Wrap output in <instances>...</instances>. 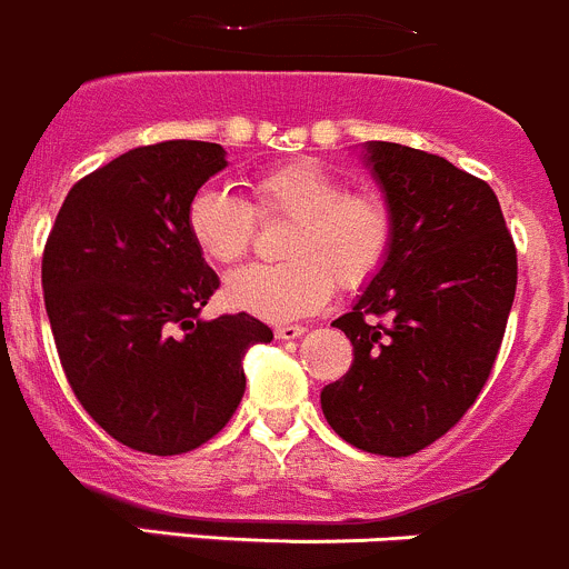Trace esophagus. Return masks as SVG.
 Returning <instances> with one entry per match:
<instances>
[{
    "mask_svg": "<svg viewBox=\"0 0 569 569\" xmlns=\"http://www.w3.org/2000/svg\"><path fill=\"white\" fill-rule=\"evenodd\" d=\"M277 340H296V337L303 335V326H277Z\"/></svg>",
    "mask_w": 569,
    "mask_h": 569,
    "instance_id": "obj_1",
    "label": "esophagus"
}]
</instances>
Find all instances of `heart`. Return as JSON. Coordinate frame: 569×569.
<instances>
[{
	"label": "heart",
	"instance_id": "heart-1",
	"mask_svg": "<svg viewBox=\"0 0 569 569\" xmlns=\"http://www.w3.org/2000/svg\"><path fill=\"white\" fill-rule=\"evenodd\" d=\"M257 221H290L279 266H251L229 277L234 309L271 323H292L326 307L335 284L359 290L392 257L398 212L379 188H348L340 173L298 160L249 179V201L207 184L188 201L184 227L210 266L229 268L249 254Z\"/></svg>",
	"mask_w": 569,
	"mask_h": 569
}]
</instances>
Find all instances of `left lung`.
Returning a JSON list of instances; mask_svg holds the SVG:
<instances>
[{"mask_svg": "<svg viewBox=\"0 0 569 569\" xmlns=\"http://www.w3.org/2000/svg\"><path fill=\"white\" fill-rule=\"evenodd\" d=\"M370 166L398 212L392 257L331 326L351 368L320 390L331 429L379 457H412L487 385L517 290V249L483 179L446 157L376 140Z\"/></svg>", "mask_w": 569, "mask_h": 569, "instance_id": "left-lung-1", "label": "left lung"}]
</instances>
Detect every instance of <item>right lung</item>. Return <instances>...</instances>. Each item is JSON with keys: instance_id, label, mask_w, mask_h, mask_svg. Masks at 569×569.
<instances>
[{"instance_id": "1", "label": "right lung", "mask_w": 569, "mask_h": 569, "mask_svg": "<svg viewBox=\"0 0 569 569\" xmlns=\"http://www.w3.org/2000/svg\"><path fill=\"white\" fill-rule=\"evenodd\" d=\"M223 166L204 140L129 149L69 190L43 246V303L77 401L151 457L212 440L243 398V353L273 340L246 312L199 320L221 282L184 212Z\"/></svg>"}]
</instances>
